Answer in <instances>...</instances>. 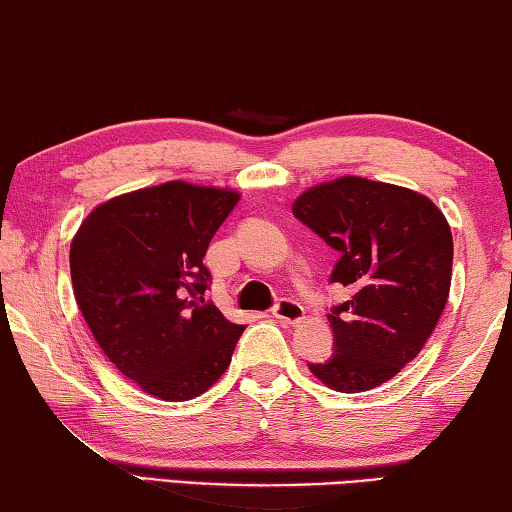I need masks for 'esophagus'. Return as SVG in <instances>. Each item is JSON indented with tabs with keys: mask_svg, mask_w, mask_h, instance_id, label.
<instances>
[{
	"mask_svg": "<svg viewBox=\"0 0 512 512\" xmlns=\"http://www.w3.org/2000/svg\"><path fill=\"white\" fill-rule=\"evenodd\" d=\"M272 315L283 324L295 326L304 320V308H301L295 299H281L279 304L272 308Z\"/></svg>",
	"mask_w": 512,
	"mask_h": 512,
	"instance_id": "34e87169",
	"label": "esophagus"
}]
</instances>
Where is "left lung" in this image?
Here are the masks:
<instances>
[{"mask_svg": "<svg viewBox=\"0 0 512 512\" xmlns=\"http://www.w3.org/2000/svg\"><path fill=\"white\" fill-rule=\"evenodd\" d=\"M292 215L338 251L329 281L351 290L329 313L331 358L308 370L338 392L390 381L445 311L454 263L445 215L413 190L360 177L306 190Z\"/></svg>", "mask_w": 512, "mask_h": 512, "instance_id": "obj_1", "label": "left lung"}]
</instances>
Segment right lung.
<instances>
[{
    "instance_id": "add662e5",
    "label": "right lung",
    "mask_w": 512,
    "mask_h": 512,
    "mask_svg": "<svg viewBox=\"0 0 512 512\" xmlns=\"http://www.w3.org/2000/svg\"><path fill=\"white\" fill-rule=\"evenodd\" d=\"M238 199L233 190L167 181L97 206L72 240L83 320L117 370L158 399L206 392L245 331L204 299L206 249Z\"/></svg>"
}]
</instances>
